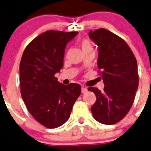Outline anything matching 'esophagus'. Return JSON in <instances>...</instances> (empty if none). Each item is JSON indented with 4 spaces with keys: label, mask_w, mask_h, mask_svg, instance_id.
Here are the masks:
<instances>
[{
    "label": "esophagus",
    "mask_w": 151,
    "mask_h": 151,
    "mask_svg": "<svg viewBox=\"0 0 151 151\" xmlns=\"http://www.w3.org/2000/svg\"><path fill=\"white\" fill-rule=\"evenodd\" d=\"M81 92H82V93H86V92H87V89L83 86H82V88H81Z\"/></svg>",
    "instance_id": "obj_1"
}]
</instances>
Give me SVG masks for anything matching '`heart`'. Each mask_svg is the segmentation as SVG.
Returning <instances> with one entry per match:
<instances>
[{"instance_id":"heart-1","label":"heart","mask_w":151,"mask_h":151,"mask_svg":"<svg viewBox=\"0 0 151 151\" xmlns=\"http://www.w3.org/2000/svg\"><path fill=\"white\" fill-rule=\"evenodd\" d=\"M80 46L83 52V53L87 52H93V47L91 42L89 39H84L80 42Z\"/></svg>"}]
</instances>
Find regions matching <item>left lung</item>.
I'll use <instances>...</instances> for the list:
<instances>
[{
	"label": "left lung",
	"mask_w": 151,
	"mask_h": 151,
	"mask_svg": "<svg viewBox=\"0 0 151 151\" xmlns=\"http://www.w3.org/2000/svg\"><path fill=\"white\" fill-rule=\"evenodd\" d=\"M99 50L97 65L104 90L89 87L96 101L91 107L94 119L105 124L119 122L128 114L138 87L137 64L133 52L122 38L106 29L89 32Z\"/></svg>",
	"instance_id": "1"
}]
</instances>
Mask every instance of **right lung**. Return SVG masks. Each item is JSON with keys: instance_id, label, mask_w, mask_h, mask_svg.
Returning <instances> with one entry per match:
<instances>
[{"instance_id": "1", "label": "right lung", "mask_w": 151, "mask_h": 151, "mask_svg": "<svg viewBox=\"0 0 151 151\" xmlns=\"http://www.w3.org/2000/svg\"><path fill=\"white\" fill-rule=\"evenodd\" d=\"M77 33L46 31L27 45L21 58V96L32 117L46 128H58L68 121L81 93V85H64L55 77L64 65L66 45Z\"/></svg>"}]
</instances>
